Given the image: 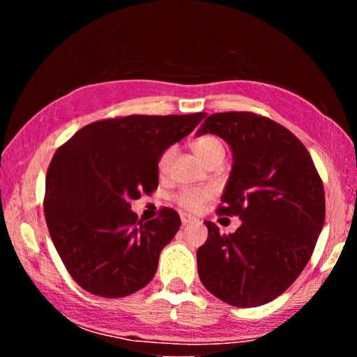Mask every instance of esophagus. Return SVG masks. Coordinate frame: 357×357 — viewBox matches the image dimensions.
Segmentation results:
<instances>
[{
    "label": "esophagus",
    "instance_id": "esophagus-1",
    "mask_svg": "<svg viewBox=\"0 0 357 357\" xmlns=\"http://www.w3.org/2000/svg\"><path fill=\"white\" fill-rule=\"evenodd\" d=\"M197 219H193L190 215H181V222H183V225H189V223H193Z\"/></svg>",
    "mask_w": 357,
    "mask_h": 357
}]
</instances>
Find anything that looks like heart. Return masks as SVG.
Segmentation results:
<instances>
[{
  "label": "heart",
  "mask_w": 357,
  "mask_h": 357,
  "mask_svg": "<svg viewBox=\"0 0 357 357\" xmlns=\"http://www.w3.org/2000/svg\"><path fill=\"white\" fill-rule=\"evenodd\" d=\"M193 153L197 154L198 159L204 164H211L214 160H222L223 155H225V146H223L222 140L213 135H204L197 138L195 142L192 143ZM174 155V149L168 148L164 154L160 155L159 159V173L165 174L168 172V167L172 164V159ZM214 192L209 187H203V189H184L178 193L176 202L181 208L185 211H190V213H198L202 211L206 203L213 198Z\"/></svg>",
  "instance_id": "1"
}]
</instances>
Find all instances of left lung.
<instances>
[{
    "label": "left lung",
    "instance_id": "obj_1",
    "mask_svg": "<svg viewBox=\"0 0 357 357\" xmlns=\"http://www.w3.org/2000/svg\"><path fill=\"white\" fill-rule=\"evenodd\" d=\"M204 134L223 138L233 154L217 213L243 223L222 234L204 222L209 233L197 250L198 275L229 305L268 304L298 279L315 249L326 215L323 181L299 138L269 118L214 113L197 132Z\"/></svg>",
    "mask_w": 357,
    "mask_h": 357
}]
</instances>
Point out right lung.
I'll return each instance as SVG.
<instances>
[{
    "mask_svg": "<svg viewBox=\"0 0 357 357\" xmlns=\"http://www.w3.org/2000/svg\"><path fill=\"white\" fill-rule=\"evenodd\" d=\"M206 113L130 114L84 126L53 155L44 213L58 255L83 289L124 298L153 280L181 227L176 211L138 220L130 202L159 185V159Z\"/></svg>",
    "mask_w": 357,
    "mask_h": 357,
    "instance_id": "right-lung-1",
    "label": "right lung"
}]
</instances>
